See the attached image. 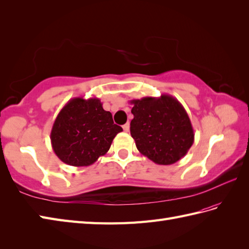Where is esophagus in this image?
Returning a JSON list of instances; mask_svg holds the SVG:
<instances>
[{
    "label": "esophagus",
    "mask_w": 249,
    "mask_h": 249,
    "mask_svg": "<svg viewBox=\"0 0 249 249\" xmlns=\"http://www.w3.org/2000/svg\"><path fill=\"white\" fill-rule=\"evenodd\" d=\"M123 128H124V132H129V131H130V124L126 123L125 124H124Z\"/></svg>",
    "instance_id": "esophagus-1"
}]
</instances>
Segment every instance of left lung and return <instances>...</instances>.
<instances>
[{
    "instance_id": "obj_1",
    "label": "left lung",
    "mask_w": 249,
    "mask_h": 249,
    "mask_svg": "<svg viewBox=\"0 0 249 249\" xmlns=\"http://www.w3.org/2000/svg\"><path fill=\"white\" fill-rule=\"evenodd\" d=\"M131 136L142 156L159 165L183 158L194 142V130L183 106L170 95L131 100Z\"/></svg>"
}]
</instances>
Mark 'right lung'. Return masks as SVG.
Segmentation results:
<instances>
[{
    "mask_svg": "<svg viewBox=\"0 0 249 249\" xmlns=\"http://www.w3.org/2000/svg\"><path fill=\"white\" fill-rule=\"evenodd\" d=\"M121 126L104 110L100 99L72 98L60 109L51 130L53 151L71 166H89L104 156Z\"/></svg>",
    "mask_w": 249,
    "mask_h": 249,
    "instance_id": "add662e5",
    "label": "right lung"
}]
</instances>
